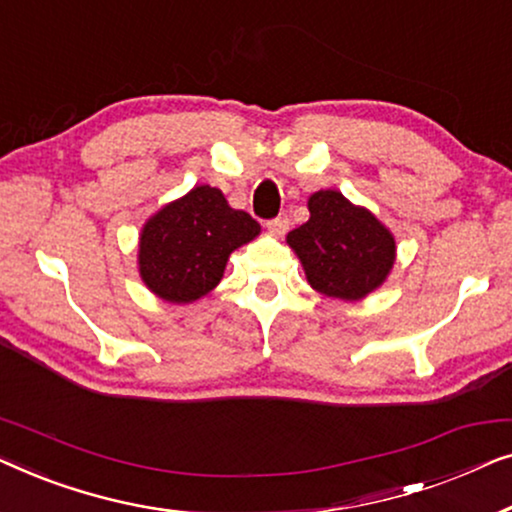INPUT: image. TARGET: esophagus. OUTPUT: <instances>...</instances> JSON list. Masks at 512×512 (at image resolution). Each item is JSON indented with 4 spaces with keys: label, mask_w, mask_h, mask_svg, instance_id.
Wrapping results in <instances>:
<instances>
[{
    "label": "esophagus",
    "mask_w": 512,
    "mask_h": 512,
    "mask_svg": "<svg viewBox=\"0 0 512 512\" xmlns=\"http://www.w3.org/2000/svg\"><path fill=\"white\" fill-rule=\"evenodd\" d=\"M266 227H269L271 234L283 236L287 229H290V218H287V215H278V218H271L269 222H266Z\"/></svg>",
    "instance_id": "obj_1"
}]
</instances>
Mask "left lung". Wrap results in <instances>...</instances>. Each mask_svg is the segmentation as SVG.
I'll list each match as a JSON object with an SVG mask.
<instances>
[{"label":"left lung","instance_id":"8db88e82","mask_svg":"<svg viewBox=\"0 0 512 512\" xmlns=\"http://www.w3.org/2000/svg\"><path fill=\"white\" fill-rule=\"evenodd\" d=\"M311 218L287 234L311 287L336 299H362L383 285L394 264L392 234L366 208L341 192L320 190L308 199Z\"/></svg>","mask_w":512,"mask_h":512}]
</instances>
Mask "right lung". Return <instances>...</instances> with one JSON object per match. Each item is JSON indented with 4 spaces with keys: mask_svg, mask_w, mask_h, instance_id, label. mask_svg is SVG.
<instances>
[{
    "mask_svg": "<svg viewBox=\"0 0 512 512\" xmlns=\"http://www.w3.org/2000/svg\"><path fill=\"white\" fill-rule=\"evenodd\" d=\"M259 234L218 187L199 185L146 222L139 243L143 283L171 304H190L220 283L232 250Z\"/></svg>",
    "mask_w": 512,
    "mask_h": 512,
    "instance_id": "obj_1",
    "label": "right lung"
}]
</instances>
